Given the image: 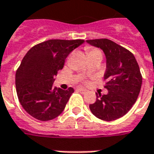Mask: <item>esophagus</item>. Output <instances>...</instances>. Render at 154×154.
Listing matches in <instances>:
<instances>
[{
	"mask_svg": "<svg viewBox=\"0 0 154 154\" xmlns=\"http://www.w3.org/2000/svg\"><path fill=\"white\" fill-rule=\"evenodd\" d=\"M77 91L80 92V93H82V94H85V93H87V90H85V89H83V88H78L77 89Z\"/></svg>",
	"mask_w": 154,
	"mask_h": 154,
	"instance_id": "34e87169",
	"label": "esophagus"
}]
</instances>
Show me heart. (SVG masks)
Returning <instances> with one entry per match:
<instances>
[{
	"label": "heart",
	"mask_w": 154,
	"mask_h": 154,
	"mask_svg": "<svg viewBox=\"0 0 154 154\" xmlns=\"http://www.w3.org/2000/svg\"><path fill=\"white\" fill-rule=\"evenodd\" d=\"M86 52H87L88 57L91 56V55H100L102 57V54H101V51L98 49V48H92V47H87L86 48Z\"/></svg>",
	"instance_id": "obj_1"
}]
</instances>
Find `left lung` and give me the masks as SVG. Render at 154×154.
<instances>
[{"label":"left lung","mask_w":154,"mask_h":154,"mask_svg":"<svg viewBox=\"0 0 154 154\" xmlns=\"http://www.w3.org/2000/svg\"><path fill=\"white\" fill-rule=\"evenodd\" d=\"M92 46L102 49L106 58L104 79L107 95H96L90 105L92 114L103 121H114L131 110L139 95L142 75L134 55L127 48L107 38L86 40Z\"/></svg>","instance_id":"left-lung-1"}]
</instances>
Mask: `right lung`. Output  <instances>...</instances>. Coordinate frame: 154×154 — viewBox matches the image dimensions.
Listing matches in <instances>:
<instances>
[{"label":"right lung","instance_id":"obj_1","mask_svg":"<svg viewBox=\"0 0 154 154\" xmlns=\"http://www.w3.org/2000/svg\"><path fill=\"white\" fill-rule=\"evenodd\" d=\"M85 41L51 39L33 46L16 72V89L25 111L39 121L59 116L74 92L53 87L54 76L62 69L67 56Z\"/></svg>","mask_w":154,"mask_h":154}]
</instances>
